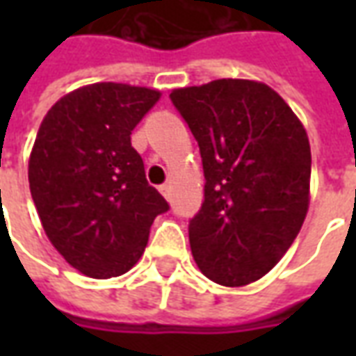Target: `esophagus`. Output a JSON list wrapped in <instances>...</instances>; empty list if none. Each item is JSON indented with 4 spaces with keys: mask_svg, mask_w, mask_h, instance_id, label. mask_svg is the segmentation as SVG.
Wrapping results in <instances>:
<instances>
[{
    "mask_svg": "<svg viewBox=\"0 0 356 356\" xmlns=\"http://www.w3.org/2000/svg\"><path fill=\"white\" fill-rule=\"evenodd\" d=\"M170 185H162L160 186V193H162V196L163 198H165V200H168V198H170Z\"/></svg>",
    "mask_w": 356,
    "mask_h": 356,
    "instance_id": "34e87169",
    "label": "esophagus"
}]
</instances>
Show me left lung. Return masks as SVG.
Returning a JSON list of instances; mask_svg holds the SVG:
<instances>
[{
    "label": "left lung",
    "mask_w": 356,
    "mask_h": 356,
    "mask_svg": "<svg viewBox=\"0 0 356 356\" xmlns=\"http://www.w3.org/2000/svg\"><path fill=\"white\" fill-rule=\"evenodd\" d=\"M198 140L204 204L188 225L191 250L209 280L238 288L282 259L311 200V145L275 89L223 78L171 91Z\"/></svg>",
    "instance_id": "8db88e82"
}]
</instances>
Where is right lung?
Listing matches in <instances>:
<instances>
[{
	"label": "right lung",
	"instance_id": "right-lung-1",
	"mask_svg": "<svg viewBox=\"0 0 356 356\" xmlns=\"http://www.w3.org/2000/svg\"><path fill=\"white\" fill-rule=\"evenodd\" d=\"M158 89L99 81L60 97L43 118L28 181L49 242L68 265L112 278L139 261L168 202L145 177L131 131Z\"/></svg>",
	"mask_w": 356,
	"mask_h": 356
}]
</instances>
